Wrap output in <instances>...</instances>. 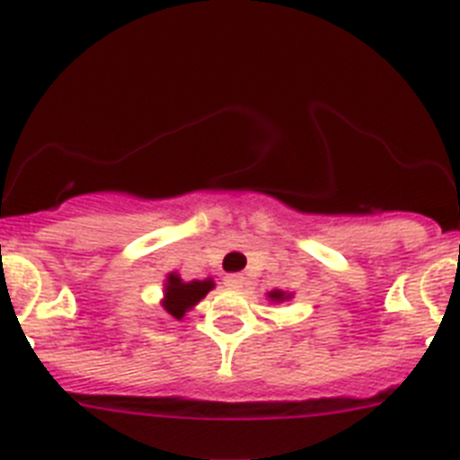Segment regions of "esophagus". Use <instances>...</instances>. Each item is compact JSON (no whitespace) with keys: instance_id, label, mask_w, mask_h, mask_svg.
Returning <instances> with one entry per match:
<instances>
[{"instance_id":"obj_1","label":"esophagus","mask_w":460,"mask_h":460,"mask_svg":"<svg viewBox=\"0 0 460 460\" xmlns=\"http://www.w3.org/2000/svg\"><path fill=\"white\" fill-rule=\"evenodd\" d=\"M225 285L229 287V289H241V287L245 285V278H243V275H226Z\"/></svg>"}]
</instances>
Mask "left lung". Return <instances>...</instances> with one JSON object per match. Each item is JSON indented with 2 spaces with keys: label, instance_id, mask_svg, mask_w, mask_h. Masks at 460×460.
Returning a JSON list of instances; mask_svg holds the SVG:
<instances>
[{
  "label": "left lung",
  "instance_id": "8db88e82",
  "mask_svg": "<svg viewBox=\"0 0 460 460\" xmlns=\"http://www.w3.org/2000/svg\"><path fill=\"white\" fill-rule=\"evenodd\" d=\"M269 296L270 303H285V301H291L294 298V294H289V291H282V289H273L266 294Z\"/></svg>",
  "mask_w": 460,
  "mask_h": 460
}]
</instances>
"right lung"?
I'll return each mask as SVG.
<instances>
[{"instance_id":"add662e5","label":"right lung","mask_w":460,"mask_h":460,"mask_svg":"<svg viewBox=\"0 0 460 460\" xmlns=\"http://www.w3.org/2000/svg\"><path fill=\"white\" fill-rule=\"evenodd\" d=\"M215 287L213 278L206 279H191V282H185L178 273H169L166 279H164V298L162 307L164 313L171 314L173 319L181 322L191 307L197 305L201 298H206V294Z\"/></svg>"}]
</instances>
